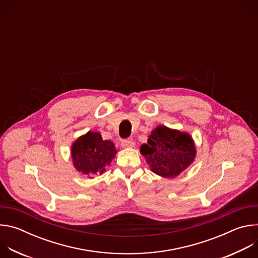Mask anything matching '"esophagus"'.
Wrapping results in <instances>:
<instances>
[{"label": "esophagus", "instance_id": "obj_1", "mask_svg": "<svg viewBox=\"0 0 258 258\" xmlns=\"http://www.w3.org/2000/svg\"><path fill=\"white\" fill-rule=\"evenodd\" d=\"M121 146L123 147V148H134L135 143L133 140H124V141H122Z\"/></svg>", "mask_w": 258, "mask_h": 258}]
</instances>
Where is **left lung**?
Returning <instances> with one entry per match:
<instances>
[{
	"mask_svg": "<svg viewBox=\"0 0 258 258\" xmlns=\"http://www.w3.org/2000/svg\"><path fill=\"white\" fill-rule=\"evenodd\" d=\"M141 154L154 173L171 178L194 161L196 149L189 134L159 125L141 146Z\"/></svg>",
	"mask_w": 258,
	"mask_h": 258,
	"instance_id": "8db88e82",
	"label": "left lung"
}]
</instances>
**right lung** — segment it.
<instances>
[{
    "mask_svg": "<svg viewBox=\"0 0 258 258\" xmlns=\"http://www.w3.org/2000/svg\"><path fill=\"white\" fill-rule=\"evenodd\" d=\"M116 152L113 142L104 141L101 134L94 132L80 137L71 147L73 165L80 172L89 176L102 174Z\"/></svg>",
    "mask_w": 258,
    "mask_h": 258,
    "instance_id": "right-lung-1",
    "label": "right lung"
}]
</instances>
